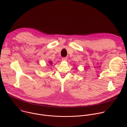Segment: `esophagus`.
Here are the masks:
<instances>
[{"instance_id":"34e87169","label":"esophagus","mask_w":127,"mask_h":127,"mask_svg":"<svg viewBox=\"0 0 127 127\" xmlns=\"http://www.w3.org/2000/svg\"><path fill=\"white\" fill-rule=\"evenodd\" d=\"M67 60V57H63L62 58V60L63 61H66Z\"/></svg>"}]
</instances>
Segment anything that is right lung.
Wrapping results in <instances>:
<instances>
[{
    "label": "right lung",
    "instance_id": "1",
    "mask_svg": "<svg viewBox=\"0 0 127 127\" xmlns=\"http://www.w3.org/2000/svg\"><path fill=\"white\" fill-rule=\"evenodd\" d=\"M49 63H50V64L51 65H52V62H51V61H50V62H49Z\"/></svg>",
    "mask_w": 127,
    "mask_h": 127
}]
</instances>
